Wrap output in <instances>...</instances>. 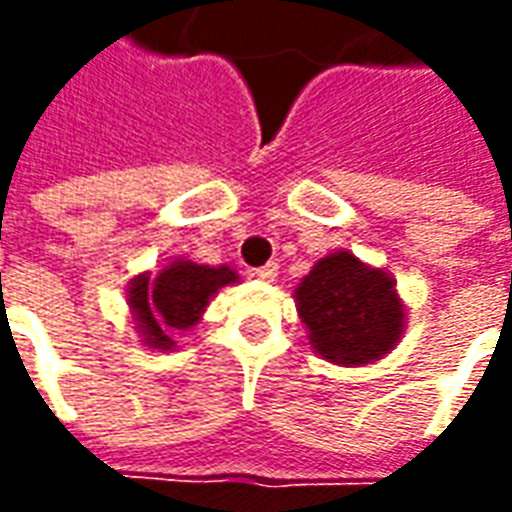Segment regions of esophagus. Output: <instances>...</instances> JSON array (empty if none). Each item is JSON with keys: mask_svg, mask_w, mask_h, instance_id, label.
<instances>
[{"mask_svg": "<svg viewBox=\"0 0 512 512\" xmlns=\"http://www.w3.org/2000/svg\"><path fill=\"white\" fill-rule=\"evenodd\" d=\"M277 274H279L277 263H266V266H260L255 271V277L263 279V282H274V279H277Z\"/></svg>", "mask_w": 512, "mask_h": 512, "instance_id": "esophagus-1", "label": "esophagus"}]
</instances>
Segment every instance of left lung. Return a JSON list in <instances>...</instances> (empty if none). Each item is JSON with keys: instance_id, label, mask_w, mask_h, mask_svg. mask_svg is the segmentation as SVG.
<instances>
[{"instance_id": "left-lung-1", "label": "left lung", "mask_w": 512, "mask_h": 512, "mask_svg": "<svg viewBox=\"0 0 512 512\" xmlns=\"http://www.w3.org/2000/svg\"><path fill=\"white\" fill-rule=\"evenodd\" d=\"M293 299L312 351L332 365L378 362L406 329V304L397 296L392 274L343 249L321 257Z\"/></svg>"}]
</instances>
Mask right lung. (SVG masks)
<instances>
[{"label":"right lung","instance_id":"right-lung-1","mask_svg":"<svg viewBox=\"0 0 512 512\" xmlns=\"http://www.w3.org/2000/svg\"><path fill=\"white\" fill-rule=\"evenodd\" d=\"M238 274L230 266H200L194 260H172L150 279V271L128 282L126 301L134 315V329L147 348L172 351V332L197 326L205 307Z\"/></svg>","mask_w":512,"mask_h":512}]
</instances>
